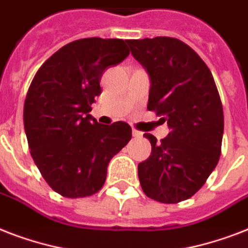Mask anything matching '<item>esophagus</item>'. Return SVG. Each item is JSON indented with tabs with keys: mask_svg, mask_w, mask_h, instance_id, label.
<instances>
[{
	"mask_svg": "<svg viewBox=\"0 0 248 248\" xmlns=\"http://www.w3.org/2000/svg\"><path fill=\"white\" fill-rule=\"evenodd\" d=\"M132 136H134V138H141V136H143V132L138 131V130L134 128V130H132Z\"/></svg>",
	"mask_w": 248,
	"mask_h": 248,
	"instance_id": "obj_1",
	"label": "esophagus"
}]
</instances>
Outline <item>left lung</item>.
I'll use <instances>...</instances> for the list:
<instances>
[{
  "mask_svg": "<svg viewBox=\"0 0 248 248\" xmlns=\"http://www.w3.org/2000/svg\"><path fill=\"white\" fill-rule=\"evenodd\" d=\"M151 77L148 110L167 121L161 143L144 134L152 155L138 165L145 196L161 203H179L194 196L220 155L224 132L223 104L208 67L183 41L155 37L126 41Z\"/></svg>",
  "mask_w": 248,
  "mask_h": 248,
  "instance_id": "1",
  "label": "left lung"
}]
</instances>
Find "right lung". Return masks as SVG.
I'll return each mask as SVG.
<instances>
[{
  "label": "right lung",
  "instance_id": "add662e5",
  "mask_svg": "<svg viewBox=\"0 0 248 248\" xmlns=\"http://www.w3.org/2000/svg\"><path fill=\"white\" fill-rule=\"evenodd\" d=\"M130 54L118 38L69 42L37 71L24 101V130L33 161L52 190L67 198L97 193L110 159L131 139L118 121L100 124L90 116L101 93L103 72Z\"/></svg>",
  "mask_w": 248,
  "mask_h": 248
}]
</instances>
